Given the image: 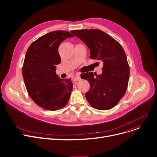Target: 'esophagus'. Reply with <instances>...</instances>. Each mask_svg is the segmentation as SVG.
I'll return each mask as SVG.
<instances>
[{
  "mask_svg": "<svg viewBox=\"0 0 157 157\" xmlns=\"http://www.w3.org/2000/svg\"><path fill=\"white\" fill-rule=\"evenodd\" d=\"M80 79H81V78H80V76H75V77H74V78H73V81L76 82V81H79Z\"/></svg>",
  "mask_w": 157,
  "mask_h": 157,
  "instance_id": "esophagus-1",
  "label": "esophagus"
}]
</instances>
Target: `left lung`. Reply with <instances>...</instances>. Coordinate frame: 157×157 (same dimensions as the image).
<instances>
[{
  "label": "left lung",
  "mask_w": 157,
  "mask_h": 157,
  "mask_svg": "<svg viewBox=\"0 0 157 157\" xmlns=\"http://www.w3.org/2000/svg\"><path fill=\"white\" fill-rule=\"evenodd\" d=\"M71 32L88 46L90 59L103 63L101 74L92 72L81 74V79L90 83V89L85 94L87 101L97 109L113 108L125 95L128 83L130 69L124 49L118 41L101 30Z\"/></svg>",
  "instance_id": "1"
}]
</instances>
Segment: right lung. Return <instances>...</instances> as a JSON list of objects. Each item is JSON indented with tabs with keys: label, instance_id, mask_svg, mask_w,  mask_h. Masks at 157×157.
<instances>
[{
	"label": "right lung",
	"instance_id": "add662e5",
	"mask_svg": "<svg viewBox=\"0 0 157 157\" xmlns=\"http://www.w3.org/2000/svg\"><path fill=\"white\" fill-rule=\"evenodd\" d=\"M70 32L56 30L41 36L29 47L22 69L27 92L32 99L46 110H57L67 105L73 84L70 79H60L56 67L61 62L60 44Z\"/></svg>",
	"mask_w": 157,
	"mask_h": 157
}]
</instances>
